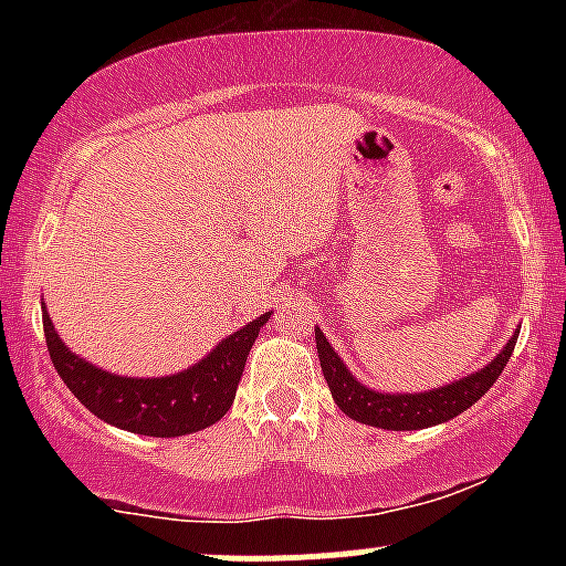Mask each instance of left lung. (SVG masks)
Here are the masks:
<instances>
[{"instance_id": "left-lung-1", "label": "left lung", "mask_w": 566, "mask_h": 566, "mask_svg": "<svg viewBox=\"0 0 566 566\" xmlns=\"http://www.w3.org/2000/svg\"><path fill=\"white\" fill-rule=\"evenodd\" d=\"M516 337L518 335H513L495 359L479 373L423 394H378L373 388L361 386L348 373V367L343 365L340 356L335 354L319 327H316V350H319L322 373L329 391H333L335 405L348 418L359 420L365 426L386 428V431H418V428L447 423V420L458 418L460 412L476 405L509 365Z\"/></svg>"}]
</instances>
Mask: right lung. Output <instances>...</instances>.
I'll list each match as a JSON object with an SVG mask.
<instances>
[{
  "mask_svg": "<svg viewBox=\"0 0 566 566\" xmlns=\"http://www.w3.org/2000/svg\"><path fill=\"white\" fill-rule=\"evenodd\" d=\"M269 314L220 340L205 359L167 378H122L80 359L66 348L42 305L50 359L69 391L101 420L143 437H186L218 423L233 405L247 354Z\"/></svg>",
  "mask_w": 566,
  "mask_h": 566,
  "instance_id": "1",
  "label": "right lung"
}]
</instances>
